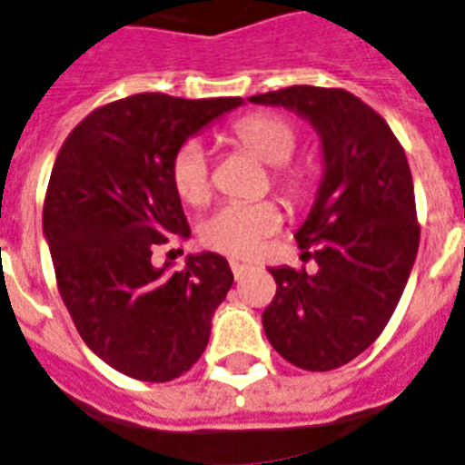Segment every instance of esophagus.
Returning a JSON list of instances; mask_svg holds the SVG:
<instances>
[{
	"label": "esophagus",
	"instance_id": "esophagus-1",
	"mask_svg": "<svg viewBox=\"0 0 465 465\" xmlns=\"http://www.w3.org/2000/svg\"><path fill=\"white\" fill-rule=\"evenodd\" d=\"M251 264H243V262H236V260H232V272H233V276H236V279H243L245 274H248V272H251Z\"/></svg>",
	"mask_w": 465,
	"mask_h": 465
}]
</instances>
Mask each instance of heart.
I'll list each match as a JSON object with an SVG mask.
<instances>
[{
    "label": "heart",
    "instance_id": "b5f03b06",
    "mask_svg": "<svg viewBox=\"0 0 465 465\" xmlns=\"http://www.w3.org/2000/svg\"><path fill=\"white\" fill-rule=\"evenodd\" d=\"M233 139L248 148L255 158L276 168V184L288 196H300L307 186L302 167L283 165L298 146L292 124L281 115H251L233 127ZM173 179L179 196L186 203H203L210 196L208 153L198 139H191L179 148L173 163ZM281 226V213L274 203H224L201 226L203 243L217 252L232 257H251L260 251L262 241Z\"/></svg>",
    "mask_w": 465,
    "mask_h": 465
}]
</instances>
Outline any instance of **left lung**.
Listing matches in <instances>:
<instances>
[{
    "label": "left lung",
    "instance_id": "1",
    "mask_svg": "<svg viewBox=\"0 0 465 465\" xmlns=\"http://www.w3.org/2000/svg\"><path fill=\"white\" fill-rule=\"evenodd\" d=\"M248 101L292 111L319 134L322 179L295 232L317 272L269 269L276 295L262 326L291 364L331 371L376 341L407 286L419 252L411 170L388 123L345 89L295 84Z\"/></svg>",
    "mask_w": 465,
    "mask_h": 465
}]
</instances>
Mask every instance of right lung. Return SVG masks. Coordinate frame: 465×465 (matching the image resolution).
<instances>
[{
	"instance_id": "right-lung-1",
	"label": "right lung",
	"mask_w": 465,
	"mask_h": 465,
	"mask_svg": "<svg viewBox=\"0 0 465 465\" xmlns=\"http://www.w3.org/2000/svg\"><path fill=\"white\" fill-rule=\"evenodd\" d=\"M241 104L134 94L89 113L58 151L42 214L58 291L82 341L124 376L165 383L208 345L233 283L229 262L203 251L173 272L151 255L191 236L174 155Z\"/></svg>"
}]
</instances>
